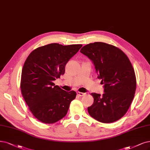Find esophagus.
I'll list each match as a JSON object with an SVG mask.
<instances>
[{
  "mask_svg": "<svg viewBox=\"0 0 150 150\" xmlns=\"http://www.w3.org/2000/svg\"><path fill=\"white\" fill-rule=\"evenodd\" d=\"M76 94H77V95H78L79 96H83L85 95V93H81V92H79V91L76 92Z\"/></svg>",
  "mask_w": 150,
  "mask_h": 150,
  "instance_id": "1",
  "label": "esophagus"
}]
</instances>
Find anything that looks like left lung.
Segmentation results:
<instances>
[{
	"label": "left lung",
	"mask_w": 150,
	"mask_h": 150,
	"mask_svg": "<svg viewBox=\"0 0 150 150\" xmlns=\"http://www.w3.org/2000/svg\"><path fill=\"white\" fill-rule=\"evenodd\" d=\"M80 52L95 66L104 93H92L93 104L88 108L91 117L102 123H112L126 114L134 99L137 80L129 57L119 48L102 42L90 43Z\"/></svg>",
	"instance_id": "obj_1"
}]
</instances>
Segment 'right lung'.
I'll list each match as a JSON object with an SVG mask.
<instances>
[{
  "label": "right lung",
  "mask_w": 150,
  "mask_h": 150,
  "mask_svg": "<svg viewBox=\"0 0 150 150\" xmlns=\"http://www.w3.org/2000/svg\"><path fill=\"white\" fill-rule=\"evenodd\" d=\"M81 47L52 43L33 50L26 59L21 91L31 112L41 122L54 124L62 119L76 98L75 91L67 92L53 81L64 74L65 65Z\"/></svg>",
  "instance_id": "right-lung-1"
}]
</instances>
